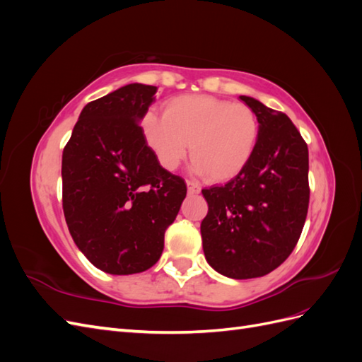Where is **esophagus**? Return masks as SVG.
<instances>
[{
    "mask_svg": "<svg viewBox=\"0 0 362 362\" xmlns=\"http://www.w3.org/2000/svg\"><path fill=\"white\" fill-rule=\"evenodd\" d=\"M187 192H189V194H198V193H201L199 184H196L193 181H187Z\"/></svg>",
    "mask_w": 362,
    "mask_h": 362,
    "instance_id": "esophagus-1",
    "label": "esophagus"
}]
</instances>
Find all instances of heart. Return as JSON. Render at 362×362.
I'll list each match as a JSON object with an SVG mask.
<instances>
[{
    "instance_id": "1",
    "label": "heart",
    "mask_w": 362,
    "mask_h": 362,
    "mask_svg": "<svg viewBox=\"0 0 362 362\" xmlns=\"http://www.w3.org/2000/svg\"><path fill=\"white\" fill-rule=\"evenodd\" d=\"M141 131L160 166L175 170L189 156L192 170L223 182L254 156L258 120L250 107L208 95H181L164 104V115L146 113Z\"/></svg>"
}]
</instances>
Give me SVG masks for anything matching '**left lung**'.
I'll return each instance as SVG.
<instances>
[{
	"label": "left lung",
	"instance_id": "obj_1",
	"mask_svg": "<svg viewBox=\"0 0 362 362\" xmlns=\"http://www.w3.org/2000/svg\"><path fill=\"white\" fill-rule=\"evenodd\" d=\"M258 120L247 166L222 187L204 189L205 259L233 279L264 276L281 266L300 237L308 213V146L287 115L240 96Z\"/></svg>",
	"mask_w": 362,
	"mask_h": 362
}]
</instances>
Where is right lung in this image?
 Segmentation results:
<instances>
[{
	"mask_svg": "<svg viewBox=\"0 0 362 362\" xmlns=\"http://www.w3.org/2000/svg\"><path fill=\"white\" fill-rule=\"evenodd\" d=\"M156 86L127 84L87 104L62 157L63 213L74 242L110 275L145 272L187 194L160 166L139 122Z\"/></svg>",
	"mask_w": 362,
	"mask_h": 362,
	"instance_id": "add662e5",
	"label": "right lung"
}]
</instances>
